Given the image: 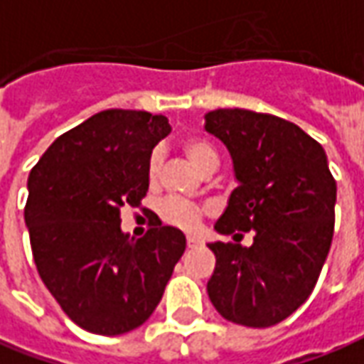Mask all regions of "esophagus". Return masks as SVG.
<instances>
[{
	"label": "esophagus",
	"instance_id": "esophagus-1",
	"mask_svg": "<svg viewBox=\"0 0 364 364\" xmlns=\"http://www.w3.org/2000/svg\"><path fill=\"white\" fill-rule=\"evenodd\" d=\"M200 244L203 242H200L197 236H187V246H189V248H199Z\"/></svg>",
	"mask_w": 364,
	"mask_h": 364
}]
</instances>
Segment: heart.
Instances as JSON below:
<instances>
[{"label":"heart","instance_id":"1","mask_svg":"<svg viewBox=\"0 0 364 364\" xmlns=\"http://www.w3.org/2000/svg\"><path fill=\"white\" fill-rule=\"evenodd\" d=\"M183 151L189 157L195 167H199L200 171L210 173L213 169H217L218 156L217 149L210 146L208 141L200 138H189L183 141ZM161 165H164V156L161 151L156 149L151 151V156L147 159V179L156 183L161 173ZM205 215V208L193 203V200L183 199V197H167L159 203V217L164 218V223L181 228V230H197Z\"/></svg>","mask_w":364,"mask_h":364}]
</instances>
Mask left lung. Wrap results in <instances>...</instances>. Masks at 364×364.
<instances>
[{
  "label": "left lung",
  "instance_id": "left-lung-1",
  "mask_svg": "<svg viewBox=\"0 0 364 364\" xmlns=\"http://www.w3.org/2000/svg\"><path fill=\"white\" fill-rule=\"evenodd\" d=\"M205 120L228 147L238 181L215 228L254 232L248 248L208 244L217 258L208 297L232 323L272 327L317 284L331 248L337 183L323 147L291 122L242 108H218Z\"/></svg>",
  "mask_w": 364,
  "mask_h": 364
}]
</instances>
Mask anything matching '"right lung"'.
Returning <instances> with one entry per match:
<instances>
[{
  "label": "right lung",
  "mask_w": 364,
  "mask_h": 364,
  "mask_svg": "<svg viewBox=\"0 0 364 364\" xmlns=\"http://www.w3.org/2000/svg\"><path fill=\"white\" fill-rule=\"evenodd\" d=\"M169 132L165 116L98 112L55 139L29 173L33 260L86 331L110 337L146 323L185 252L181 230L159 220L138 240L120 228L122 208L146 197L147 159Z\"/></svg>",
  "instance_id": "right-lung-1"
}]
</instances>
